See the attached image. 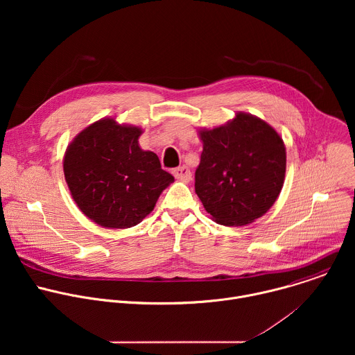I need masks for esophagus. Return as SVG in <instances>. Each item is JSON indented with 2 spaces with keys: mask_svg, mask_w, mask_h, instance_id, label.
<instances>
[{
  "mask_svg": "<svg viewBox=\"0 0 355 355\" xmlns=\"http://www.w3.org/2000/svg\"><path fill=\"white\" fill-rule=\"evenodd\" d=\"M173 174L174 177L178 180V181H189L191 180V171L188 167L185 166H181V167H177L173 170Z\"/></svg>",
  "mask_w": 355,
  "mask_h": 355,
  "instance_id": "obj_1",
  "label": "esophagus"
}]
</instances>
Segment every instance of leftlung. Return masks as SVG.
Segmentation results:
<instances>
[{"mask_svg": "<svg viewBox=\"0 0 355 355\" xmlns=\"http://www.w3.org/2000/svg\"><path fill=\"white\" fill-rule=\"evenodd\" d=\"M204 144L195 192L212 219L243 226L266 215L285 180L286 150L266 121L245 112L214 129H199Z\"/></svg>", "mask_w": 355, "mask_h": 355, "instance_id": "obj_1", "label": "left lung"}]
</instances>
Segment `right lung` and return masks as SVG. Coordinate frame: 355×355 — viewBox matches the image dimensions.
Masks as SVG:
<instances>
[{"label":"right lung","instance_id":"add662e5","mask_svg":"<svg viewBox=\"0 0 355 355\" xmlns=\"http://www.w3.org/2000/svg\"><path fill=\"white\" fill-rule=\"evenodd\" d=\"M141 128L103 118L81 130L67 146L63 170L80 211L107 229L140 223L174 177L156 153L141 150Z\"/></svg>","mask_w":355,"mask_h":355}]
</instances>
